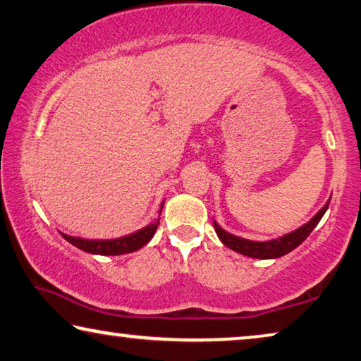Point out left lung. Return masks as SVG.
I'll list each match as a JSON object with an SVG mask.
<instances>
[{
    "instance_id": "obj_1",
    "label": "left lung",
    "mask_w": 361,
    "mask_h": 361,
    "mask_svg": "<svg viewBox=\"0 0 361 361\" xmlns=\"http://www.w3.org/2000/svg\"><path fill=\"white\" fill-rule=\"evenodd\" d=\"M327 207H329V202H327L308 224H305L303 227H300L298 230H295V232L281 236V238L272 240V241H251V240L238 238V236L225 232V230L220 228L215 222H214V228L220 241H222L225 246H228L230 250L250 257H257V259H274V257H281L283 255H287V252L293 251L297 246L303 243V241L308 238V235L313 232L316 225L319 224V220L327 211Z\"/></svg>"
}]
</instances>
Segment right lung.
Listing matches in <instances>:
<instances>
[{"instance_id": "obj_1", "label": "right lung", "mask_w": 361, "mask_h": 361, "mask_svg": "<svg viewBox=\"0 0 361 361\" xmlns=\"http://www.w3.org/2000/svg\"><path fill=\"white\" fill-rule=\"evenodd\" d=\"M162 212V209H160ZM159 227V219L155 222L149 224L147 227H144L137 232L131 235L121 236V238L115 240H84V238H76V236L63 235V238L69 241V243L76 246V248L82 250L85 252H92V255H104V256H116V255H126V252L137 251L142 248L147 241L152 238L155 230Z\"/></svg>"}]
</instances>
